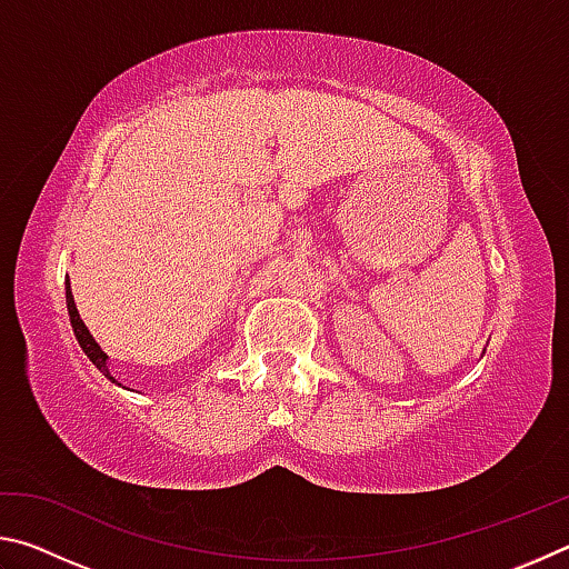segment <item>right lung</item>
<instances>
[{"label":"right lung","instance_id":"right-lung-1","mask_svg":"<svg viewBox=\"0 0 569 569\" xmlns=\"http://www.w3.org/2000/svg\"><path fill=\"white\" fill-rule=\"evenodd\" d=\"M64 288H67V293H64V298H67V313H70V323H72V331H74L77 343H80V349H82L84 353H88V359H90L94 366H98V369L104 373V377H108L110 381H114V379L110 377V369H108V356H104V351H100V346L94 343L90 331L84 329L80 313H77V308H74L70 286H64Z\"/></svg>","mask_w":569,"mask_h":569}]
</instances>
